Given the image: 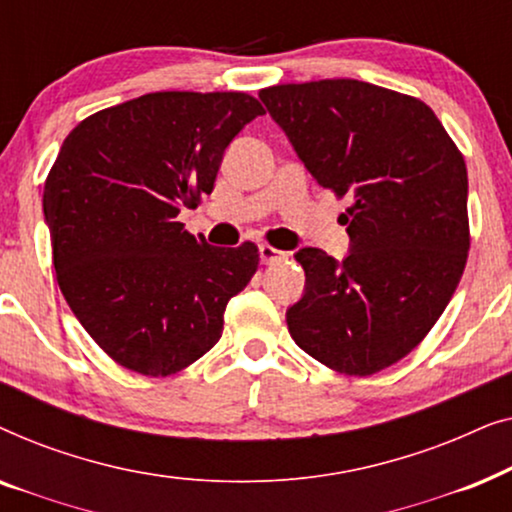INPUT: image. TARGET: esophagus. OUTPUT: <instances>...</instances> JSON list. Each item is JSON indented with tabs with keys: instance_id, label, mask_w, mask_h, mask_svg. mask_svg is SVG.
<instances>
[{
	"instance_id": "esophagus-1",
	"label": "esophagus",
	"mask_w": 512,
	"mask_h": 512,
	"mask_svg": "<svg viewBox=\"0 0 512 512\" xmlns=\"http://www.w3.org/2000/svg\"><path fill=\"white\" fill-rule=\"evenodd\" d=\"M286 258V251L272 247V244H261V261L265 265H272V263H279Z\"/></svg>"
}]
</instances>
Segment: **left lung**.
Wrapping results in <instances>:
<instances>
[{"mask_svg":"<svg viewBox=\"0 0 512 512\" xmlns=\"http://www.w3.org/2000/svg\"><path fill=\"white\" fill-rule=\"evenodd\" d=\"M258 97L317 184L354 200L345 261L296 254L307 286L286 312L291 338L335 373H380L426 338L464 275V156L429 104L373 83H284Z\"/></svg>","mask_w":512,"mask_h":512,"instance_id":"left-lung-1","label":"left lung"}]
</instances>
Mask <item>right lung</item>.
Instances as JSON below:
<instances>
[{"label":"right lung","instance_id":"add662e5","mask_svg":"<svg viewBox=\"0 0 512 512\" xmlns=\"http://www.w3.org/2000/svg\"><path fill=\"white\" fill-rule=\"evenodd\" d=\"M261 114L249 93L163 90L83 118L62 142L44 184L55 277L118 366L167 377L219 342L258 247H209L177 216L214 191L226 146Z\"/></svg>","mask_w":512,"mask_h":512}]
</instances>
